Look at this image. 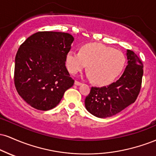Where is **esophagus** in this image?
I'll use <instances>...</instances> for the list:
<instances>
[{
    "instance_id": "obj_1",
    "label": "esophagus",
    "mask_w": 156,
    "mask_h": 156,
    "mask_svg": "<svg viewBox=\"0 0 156 156\" xmlns=\"http://www.w3.org/2000/svg\"><path fill=\"white\" fill-rule=\"evenodd\" d=\"M80 84H81V83H80V82H79V81H78V80H76V81H75V85L80 86Z\"/></svg>"
}]
</instances>
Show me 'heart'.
<instances>
[{"instance_id":"obj_1","label":"heart","mask_w":156,"mask_h":156,"mask_svg":"<svg viewBox=\"0 0 156 156\" xmlns=\"http://www.w3.org/2000/svg\"><path fill=\"white\" fill-rule=\"evenodd\" d=\"M125 62L122 52L99 43L83 44L80 52L69 51L65 58L66 66L72 74L80 72L88 65V77L98 85L112 83L121 73Z\"/></svg>"}]
</instances>
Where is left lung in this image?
Wrapping results in <instances>:
<instances>
[{
  "label": "left lung",
  "mask_w": 156,
  "mask_h": 156,
  "mask_svg": "<svg viewBox=\"0 0 156 156\" xmlns=\"http://www.w3.org/2000/svg\"><path fill=\"white\" fill-rule=\"evenodd\" d=\"M126 55L128 65L119 80L107 87L91 88L85 99V107L92 115L112 117L136 100L141 89L143 64L130 50H127Z\"/></svg>",
  "instance_id": "obj_1"
}]
</instances>
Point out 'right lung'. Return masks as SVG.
Listing matches in <instances>:
<instances>
[{
    "label": "right lung",
    "mask_w": 156,
    "mask_h": 156,
    "mask_svg": "<svg viewBox=\"0 0 156 156\" xmlns=\"http://www.w3.org/2000/svg\"><path fill=\"white\" fill-rule=\"evenodd\" d=\"M74 38L64 32L39 31L20 46L15 56V85L20 96L41 111L59 103L74 80L65 66Z\"/></svg>",
    "instance_id": "obj_1"
}]
</instances>
